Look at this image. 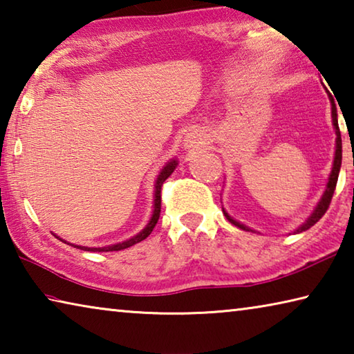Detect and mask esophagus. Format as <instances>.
I'll return each mask as SVG.
<instances>
[{
    "label": "esophagus",
    "mask_w": 354,
    "mask_h": 354,
    "mask_svg": "<svg viewBox=\"0 0 354 354\" xmlns=\"http://www.w3.org/2000/svg\"><path fill=\"white\" fill-rule=\"evenodd\" d=\"M206 136L201 133V131H192L184 139V147L187 149H195L201 145H205Z\"/></svg>",
    "instance_id": "esophagus-1"
}]
</instances>
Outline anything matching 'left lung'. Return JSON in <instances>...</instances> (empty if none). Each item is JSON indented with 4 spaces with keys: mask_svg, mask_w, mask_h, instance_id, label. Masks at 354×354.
I'll return each instance as SVG.
<instances>
[{
    "mask_svg": "<svg viewBox=\"0 0 354 354\" xmlns=\"http://www.w3.org/2000/svg\"><path fill=\"white\" fill-rule=\"evenodd\" d=\"M329 101H331L333 124H334V129H335V136H337V137H335V154H334L333 170H331V175H329V179H328L326 190H325V194H323V196L320 198L319 205H317V207L314 209V212L309 215V218L304 221V223L295 231V234H297V232H303V231L309 230L310 226H314L317 221H319L323 217V215H325V212L328 211V207H329V203H331V198H333V195H334L335 184H337L340 165H342V139H340V129H339V123H337V109H335V103H334V98L331 97V95H329ZM223 214H225V217L230 220L232 225H236L237 227H241V230H243V231H253V230H250L248 226L239 223V221H236L234 218L230 217L226 211H223Z\"/></svg>",
    "mask_w": 354,
    "mask_h": 354,
    "instance_id": "1",
    "label": "left lung"
}]
</instances>
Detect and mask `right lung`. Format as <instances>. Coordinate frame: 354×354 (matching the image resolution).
<instances>
[{
	"label": "right lung",
	"instance_id": "1",
	"mask_svg": "<svg viewBox=\"0 0 354 354\" xmlns=\"http://www.w3.org/2000/svg\"><path fill=\"white\" fill-rule=\"evenodd\" d=\"M176 165H178V160L171 159L170 162L165 164L164 169L160 170L158 179H156V185H154V189H156L154 190V211H153L151 218H149V221H148V225L143 227L139 234L128 239V241H124V242L109 245V247H103V248H88V247H80V245H73V247L81 248L84 251H120V250H124L128 247H133V245L142 242L143 239H147L149 234H151L153 227L156 226V223H158V220H159V215H160V190H162V184L165 183V179L169 178L173 171H175Z\"/></svg>",
	"mask_w": 354,
	"mask_h": 354
}]
</instances>
